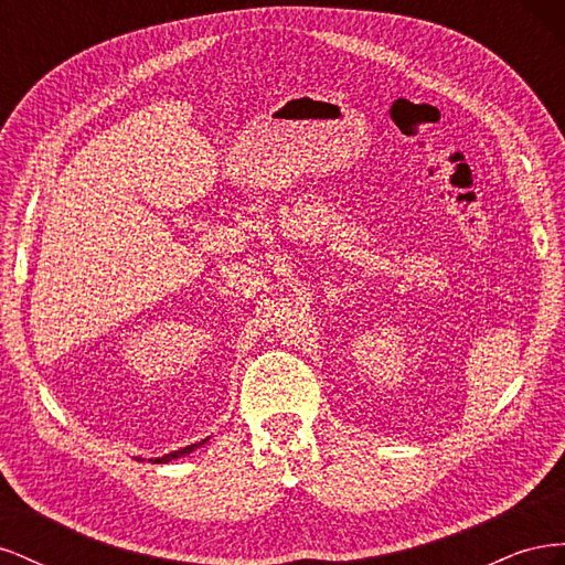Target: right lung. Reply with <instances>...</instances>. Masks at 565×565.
<instances>
[{
    "label": "right lung",
    "instance_id": "1",
    "mask_svg": "<svg viewBox=\"0 0 565 565\" xmlns=\"http://www.w3.org/2000/svg\"><path fill=\"white\" fill-rule=\"evenodd\" d=\"M207 440H210V438H204V440H200V443H193V446H185V448H181V450H174V452H169V455L156 457V459H150V461H152V465H167V461L179 459V457H183V455H191L195 448L204 446V443H207Z\"/></svg>",
    "mask_w": 565,
    "mask_h": 565
}]
</instances>
